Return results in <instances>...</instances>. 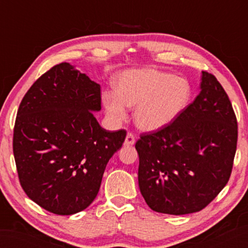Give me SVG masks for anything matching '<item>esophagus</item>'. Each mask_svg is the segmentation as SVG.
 Instances as JSON below:
<instances>
[{"instance_id": "1", "label": "esophagus", "mask_w": 248, "mask_h": 248, "mask_svg": "<svg viewBox=\"0 0 248 248\" xmlns=\"http://www.w3.org/2000/svg\"><path fill=\"white\" fill-rule=\"evenodd\" d=\"M134 143H135V135L133 133H128L127 136H125L124 145L131 146V145H134Z\"/></svg>"}]
</instances>
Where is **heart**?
Returning a JSON list of instances; mask_svg holds the SVG:
<instances>
[{
	"mask_svg": "<svg viewBox=\"0 0 248 248\" xmlns=\"http://www.w3.org/2000/svg\"><path fill=\"white\" fill-rule=\"evenodd\" d=\"M192 87L186 78L151 68L124 71L115 82V92H104L102 103L109 118L121 123L129 108H135L138 127L157 131L172 124L186 108Z\"/></svg>",
	"mask_w": 248,
	"mask_h": 248,
	"instance_id": "b5f03b06",
	"label": "heart"
}]
</instances>
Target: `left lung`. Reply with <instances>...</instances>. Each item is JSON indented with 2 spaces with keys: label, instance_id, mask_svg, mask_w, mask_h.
I'll use <instances>...</instances> for the list:
<instances>
[{
  "label": "left lung",
  "instance_id": "1",
  "mask_svg": "<svg viewBox=\"0 0 248 248\" xmlns=\"http://www.w3.org/2000/svg\"><path fill=\"white\" fill-rule=\"evenodd\" d=\"M199 94L167 127L140 134L139 186L155 212L183 215L207 207L227 184L238 123L217 78L202 71Z\"/></svg>",
  "mask_w": 248,
  "mask_h": 248
}]
</instances>
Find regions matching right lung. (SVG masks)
<instances>
[{
  "label": "right lung",
  "instance_id": "1",
  "mask_svg": "<svg viewBox=\"0 0 248 248\" xmlns=\"http://www.w3.org/2000/svg\"><path fill=\"white\" fill-rule=\"evenodd\" d=\"M100 109V85L69 62L52 67L24 94L14 156L23 191L46 211L71 215L96 198L108 162L127 135L101 128L93 113Z\"/></svg>",
  "mask_w": 248,
  "mask_h": 248
}]
</instances>
